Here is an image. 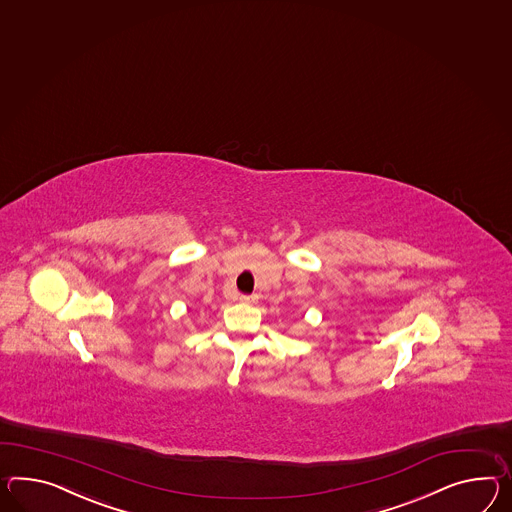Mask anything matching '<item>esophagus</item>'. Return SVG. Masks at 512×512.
I'll list each match as a JSON object with an SVG mask.
<instances>
[{
  "mask_svg": "<svg viewBox=\"0 0 512 512\" xmlns=\"http://www.w3.org/2000/svg\"><path fill=\"white\" fill-rule=\"evenodd\" d=\"M240 301H242V303H248V305H253V303L259 301V296H257V294H244V296H240Z\"/></svg>",
  "mask_w": 512,
  "mask_h": 512,
  "instance_id": "1",
  "label": "esophagus"
}]
</instances>
